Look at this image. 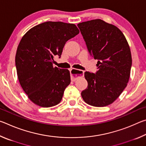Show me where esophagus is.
<instances>
[{
  "label": "esophagus",
  "instance_id": "esophagus-1",
  "mask_svg": "<svg viewBox=\"0 0 146 146\" xmlns=\"http://www.w3.org/2000/svg\"><path fill=\"white\" fill-rule=\"evenodd\" d=\"M70 73L71 80L74 82L78 78L84 75V71L80 70H76V69H71V70H70Z\"/></svg>",
  "mask_w": 146,
  "mask_h": 146
}]
</instances>
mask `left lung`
Returning <instances> with one entry per match:
<instances>
[{
	"label": "left lung",
	"instance_id": "8db88e82",
	"mask_svg": "<svg viewBox=\"0 0 146 146\" xmlns=\"http://www.w3.org/2000/svg\"><path fill=\"white\" fill-rule=\"evenodd\" d=\"M89 52L97 59L96 74L86 71L88 88L83 100L95 107H104L117 99L127 85L131 53L124 35L117 26L101 19L78 24Z\"/></svg>",
	"mask_w": 146,
	"mask_h": 146
}]
</instances>
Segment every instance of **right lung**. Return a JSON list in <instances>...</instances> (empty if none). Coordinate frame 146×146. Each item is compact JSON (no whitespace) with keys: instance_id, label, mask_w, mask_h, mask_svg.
I'll use <instances>...</instances> for the list:
<instances>
[{"instance_id":"right-lung-1","label":"right lung","mask_w":146,"mask_h":146,"mask_svg":"<svg viewBox=\"0 0 146 146\" xmlns=\"http://www.w3.org/2000/svg\"><path fill=\"white\" fill-rule=\"evenodd\" d=\"M79 33L75 24L48 21L33 27L21 38L15 65L22 88L29 99L43 108L57 105L71 82L67 69L53 67L66 42Z\"/></svg>"}]
</instances>
